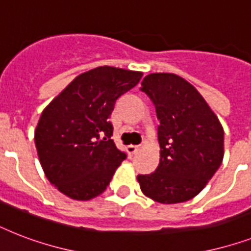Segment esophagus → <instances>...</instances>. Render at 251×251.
Segmentation results:
<instances>
[{
    "label": "esophagus",
    "instance_id": "1",
    "mask_svg": "<svg viewBox=\"0 0 251 251\" xmlns=\"http://www.w3.org/2000/svg\"><path fill=\"white\" fill-rule=\"evenodd\" d=\"M126 150H127V153H129L130 156H134L135 153L138 152V150H139V147L138 146H133V145H130L126 147Z\"/></svg>",
    "mask_w": 251,
    "mask_h": 251
}]
</instances>
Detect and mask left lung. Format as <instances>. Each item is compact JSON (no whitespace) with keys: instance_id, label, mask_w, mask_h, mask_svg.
I'll list each match as a JSON object with an SVG mask.
<instances>
[{"instance_id":"1","label":"left lung","mask_w":251,"mask_h":251,"mask_svg":"<svg viewBox=\"0 0 251 251\" xmlns=\"http://www.w3.org/2000/svg\"><path fill=\"white\" fill-rule=\"evenodd\" d=\"M141 91L156 108L161 150L156 171L138 175V182L155 202H186L222 165L224 130L202 95L181 76L150 74L142 80Z\"/></svg>"}]
</instances>
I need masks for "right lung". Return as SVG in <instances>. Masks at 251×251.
<instances>
[{"mask_svg":"<svg viewBox=\"0 0 251 251\" xmlns=\"http://www.w3.org/2000/svg\"><path fill=\"white\" fill-rule=\"evenodd\" d=\"M142 73L100 66L80 74L41 113L35 145L47 178L78 201L101 194L126 159L113 139L109 121L121 95Z\"/></svg>","mask_w":251,"mask_h":251,"instance_id":"right-lung-1","label":"right lung"}]
</instances>
